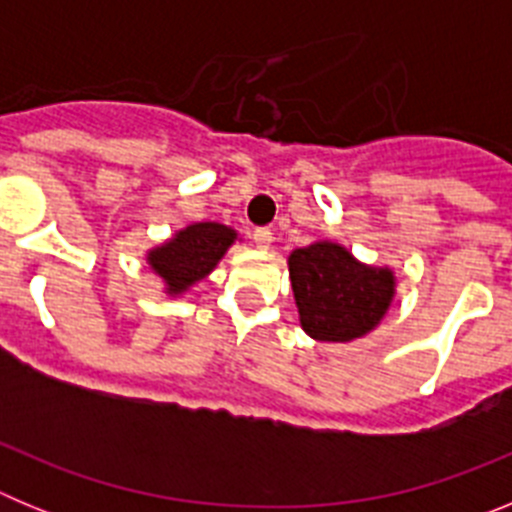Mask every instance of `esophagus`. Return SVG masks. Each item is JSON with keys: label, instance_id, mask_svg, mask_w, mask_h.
<instances>
[{"label": "esophagus", "instance_id": "obj_1", "mask_svg": "<svg viewBox=\"0 0 512 512\" xmlns=\"http://www.w3.org/2000/svg\"><path fill=\"white\" fill-rule=\"evenodd\" d=\"M271 238H274V233H271L269 228H256L253 230V243L259 248H269L271 246Z\"/></svg>", "mask_w": 512, "mask_h": 512}]
</instances>
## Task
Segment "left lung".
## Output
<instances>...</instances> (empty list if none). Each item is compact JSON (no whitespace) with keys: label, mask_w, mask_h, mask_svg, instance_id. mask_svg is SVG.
<instances>
[{"label":"left lung","mask_w":512,"mask_h":512,"mask_svg":"<svg viewBox=\"0 0 512 512\" xmlns=\"http://www.w3.org/2000/svg\"><path fill=\"white\" fill-rule=\"evenodd\" d=\"M302 328L318 341H354L382 320L395 292L392 271L364 266L336 243H312L289 256Z\"/></svg>","instance_id":"8db88e82"}]
</instances>
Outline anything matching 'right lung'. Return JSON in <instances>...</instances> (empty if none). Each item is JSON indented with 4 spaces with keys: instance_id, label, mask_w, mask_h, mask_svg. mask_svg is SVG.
I'll return each mask as SVG.
<instances>
[{
    "instance_id": "1",
    "label": "right lung",
    "mask_w": 512,
    "mask_h": 512,
    "mask_svg": "<svg viewBox=\"0 0 512 512\" xmlns=\"http://www.w3.org/2000/svg\"><path fill=\"white\" fill-rule=\"evenodd\" d=\"M235 233L225 225L217 223H197L187 230L176 233L174 241L151 251L153 271L164 277L171 295H179L189 284L202 279L215 269V264L223 259V253L233 243Z\"/></svg>"
}]
</instances>
